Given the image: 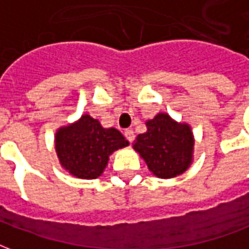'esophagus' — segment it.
<instances>
[{
	"label": "esophagus",
	"mask_w": 249,
	"mask_h": 249,
	"mask_svg": "<svg viewBox=\"0 0 249 249\" xmlns=\"http://www.w3.org/2000/svg\"><path fill=\"white\" fill-rule=\"evenodd\" d=\"M124 135L125 137H126V140L129 141V142H132V141L135 140V132L132 129H125Z\"/></svg>",
	"instance_id": "obj_1"
}]
</instances>
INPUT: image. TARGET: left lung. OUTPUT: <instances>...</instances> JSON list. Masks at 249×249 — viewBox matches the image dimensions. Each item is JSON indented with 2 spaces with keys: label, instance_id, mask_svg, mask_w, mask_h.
<instances>
[{
  "label": "left lung",
  "instance_id": "obj_1",
  "mask_svg": "<svg viewBox=\"0 0 249 249\" xmlns=\"http://www.w3.org/2000/svg\"><path fill=\"white\" fill-rule=\"evenodd\" d=\"M145 124L146 132L136 137L133 149L140 153L149 171L160 178L185 172L193 160L191 126L175 121L167 113H159Z\"/></svg>",
  "mask_w": 249,
  "mask_h": 249
}]
</instances>
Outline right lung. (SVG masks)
<instances>
[{"label": "right lung", "instance_id": "add662e5", "mask_svg": "<svg viewBox=\"0 0 249 249\" xmlns=\"http://www.w3.org/2000/svg\"><path fill=\"white\" fill-rule=\"evenodd\" d=\"M61 167L78 178H97L117 149L129 145L121 132L103 128L100 121L84 114L73 124L61 126L54 136Z\"/></svg>", "mask_w": 249, "mask_h": 249}]
</instances>
